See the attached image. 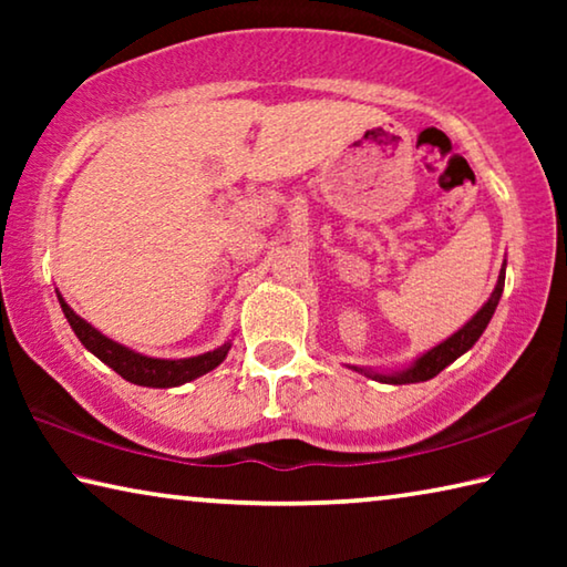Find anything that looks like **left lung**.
Wrapping results in <instances>:
<instances>
[{
	"instance_id": "1",
	"label": "left lung",
	"mask_w": 567,
	"mask_h": 567,
	"mask_svg": "<svg viewBox=\"0 0 567 567\" xmlns=\"http://www.w3.org/2000/svg\"><path fill=\"white\" fill-rule=\"evenodd\" d=\"M503 287H505V265L501 270V277H497V285L491 295V300L480 307V312L475 315V318L465 322L463 330H457L453 338H447L445 342H440L437 348L427 350L422 358L412 362L408 370L392 372V375H382V372H372V370H362V368H352V370L364 372V375L378 380V382H388V385H408V382H425L430 378H435L437 372H443L450 362H455L460 354L467 352L480 340V334L485 332L487 322H491V318H493L497 302H501Z\"/></svg>"
}]
</instances>
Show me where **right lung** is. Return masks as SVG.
Masks as SVG:
<instances>
[{
  "instance_id": "right-lung-1",
  "label": "right lung",
  "mask_w": 567,
  "mask_h": 567,
  "mask_svg": "<svg viewBox=\"0 0 567 567\" xmlns=\"http://www.w3.org/2000/svg\"><path fill=\"white\" fill-rule=\"evenodd\" d=\"M60 297L62 312L66 322L72 324V330L80 342L87 348L92 354L110 364V368L122 375L127 382H134V385L142 388H177L182 382H189L205 372L215 370L219 362L227 358L229 352V342H225L223 348H217L213 352L197 354V358H185V360H159V358H147V354H140L124 344L114 342L110 338H104L100 330H94L90 322H84L80 315H76L70 305H66Z\"/></svg>"
}]
</instances>
